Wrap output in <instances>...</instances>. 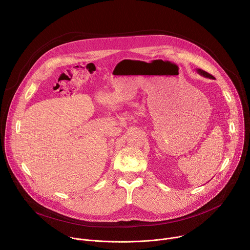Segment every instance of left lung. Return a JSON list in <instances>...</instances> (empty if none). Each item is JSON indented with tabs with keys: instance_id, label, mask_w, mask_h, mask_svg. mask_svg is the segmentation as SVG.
<instances>
[{
	"instance_id": "obj_1",
	"label": "left lung",
	"mask_w": 250,
	"mask_h": 250,
	"mask_svg": "<svg viewBox=\"0 0 250 250\" xmlns=\"http://www.w3.org/2000/svg\"><path fill=\"white\" fill-rule=\"evenodd\" d=\"M196 71H197V72H198L201 76H204V77L209 78V79H212V78H213V76H211L210 74H208V72H206V71H204V70H202V69H196Z\"/></svg>"
}]
</instances>
